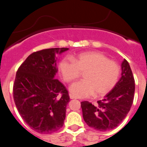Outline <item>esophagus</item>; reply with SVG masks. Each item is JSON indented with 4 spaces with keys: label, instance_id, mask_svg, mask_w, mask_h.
<instances>
[{
    "label": "esophagus",
    "instance_id": "1",
    "mask_svg": "<svg viewBox=\"0 0 147 147\" xmlns=\"http://www.w3.org/2000/svg\"><path fill=\"white\" fill-rule=\"evenodd\" d=\"M69 98H70V99H75L76 98L72 94H69Z\"/></svg>",
    "mask_w": 147,
    "mask_h": 147
}]
</instances>
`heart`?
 <instances>
[{
	"mask_svg": "<svg viewBox=\"0 0 147 147\" xmlns=\"http://www.w3.org/2000/svg\"><path fill=\"white\" fill-rule=\"evenodd\" d=\"M59 69L62 79L71 82L83 74V80L75 82L69 91L77 98L104 96L117 83L121 69L115 61L111 60L103 54L86 52L72 59L65 57L61 60Z\"/></svg>",
	"mask_w": 147,
	"mask_h": 147,
	"instance_id": "obj_1",
	"label": "heart"
}]
</instances>
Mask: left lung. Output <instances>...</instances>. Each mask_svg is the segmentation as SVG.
I'll return each mask as SVG.
<instances>
[{"label": "left lung", "instance_id": "1", "mask_svg": "<svg viewBox=\"0 0 147 147\" xmlns=\"http://www.w3.org/2000/svg\"><path fill=\"white\" fill-rule=\"evenodd\" d=\"M121 78L102 100L94 105L81 102L82 116L91 128L100 131L111 130L119 126L129 112L134 100V78L129 62L123 59Z\"/></svg>", "mask_w": 147, "mask_h": 147}]
</instances>
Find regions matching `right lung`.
<instances>
[{"label":"right lung","instance_id":"right-lung-1","mask_svg":"<svg viewBox=\"0 0 147 147\" xmlns=\"http://www.w3.org/2000/svg\"><path fill=\"white\" fill-rule=\"evenodd\" d=\"M68 49L51 48L34 52L17 70L13 88L16 106L24 121L39 134H52L63 126L69 96L55 77L56 55Z\"/></svg>","mask_w":147,"mask_h":147}]
</instances>
